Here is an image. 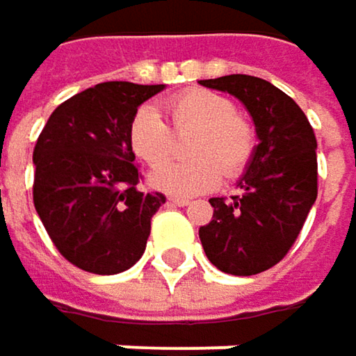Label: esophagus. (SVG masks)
Masks as SVG:
<instances>
[{
    "mask_svg": "<svg viewBox=\"0 0 356 356\" xmlns=\"http://www.w3.org/2000/svg\"><path fill=\"white\" fill-rule=\"evenodd\" d=\"M168 203L178 205V207H186V205H188V199H184V197H170V199H168Z\"/></svg>",
    "mask_w": 356,
    "mask_h": 356,
    "instance_id": "obj_1",
    "label": "esophagus"
}]
</instances>
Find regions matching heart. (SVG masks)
Listing matches in <instances>:
<instances>
[{
  "label": "heart",
  "mask_w": 356,
  "mask_h": 356,
  "mask_svg": "<svg viewBox=\"0 0 356 356\" xmlns=\"http://www.w3.org/2000/svg\"><path fill=\"white\" fill-rule=\"evenodd\" d=\"M165 113L176 132L195 130L186 161H165L174 151V132L161 113L143 105L130 120L128 143L132 153L149 165V182L168 195H201L213 191L228 176L241 174L255 151L253 126L236 113L234 103L213 90L193 89L165 101Z\"/></svg>",
  "instance_id": "1"
}]
</instances>
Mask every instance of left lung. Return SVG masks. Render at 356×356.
I'll return each instance as SVG.
<instances>
[{"mask_svg":"<svg viewBox=\"0 0 356 356\" xmlns=\"http://www.w3.org/2000/svg\"><path fill=\"white\" fill-rule=\"evenodd\" d=\"M199 85L236 97L259 140L236 182L241 195L209 199L213 218L199 238L218 269L255 275L284 259L317 199V140L296 101L264 79L230 74Z\"/></svg>","mask_w":356,"mask_h":356,"instance_id":"8db88e82","label":"left lung"}]
</instances>
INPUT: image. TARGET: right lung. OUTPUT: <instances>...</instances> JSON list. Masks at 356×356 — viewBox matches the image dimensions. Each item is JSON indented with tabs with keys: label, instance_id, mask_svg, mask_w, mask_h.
Masks as SVG:
<instances>
[{
	"label": "right lung",
	"instance_id": "right-lung-1",
	"mask_svg": "<svg viewBox=\"0 0 356 356\" xmlns=\"http://www.w3.org/2000/svg\"><path fill=\"white\" fill-rule=\"evenodd\" d=\"M165 85L101 83L49 115L33 151L35 209L58 247L90 273L134 266L147 247L159 193H140L128 143L136 109Z\"/></svg>",
	"mask_w": 356,
	"mask_h": 356
}]
</instances>
